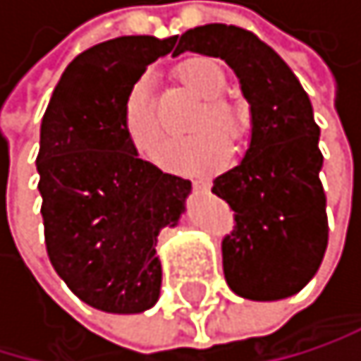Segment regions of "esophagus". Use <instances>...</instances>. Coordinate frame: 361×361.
<instances>
[{
	"label": "esophagus",
	"mask_w": 361,
	"mask_h": 361,
	"mask_svg": "<svg viewBox=\"0 0 361 361\" xmlns=\"http://www.w3.org/2000/svg\"><path fill=\"white\" fill-rule=\"evenodd\" d=\"M210 186H212V184H210V179H203V177H201V179H192V188H195V190L205 192V190H210Z\"/></svg>",
	"instance_id": "esophagus-1"
}]
</instances>
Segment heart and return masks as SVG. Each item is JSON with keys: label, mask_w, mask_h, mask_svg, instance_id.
Listing matches in <instances>:
<instances>
[{"label": "heart", "mask_w": 361, "mask_h": 361, "mask_svg": "<svg viewBox=\"0 0 361 361\" xmlns=\"http://www.w3.org/2000/svg\"><path fill=\"white\" fill-rule=\"evenodd\" d=\"M184 84L203 97V106L192 118L197 134L171 138L162 145L158 162L173 173H214L231 160V140H238L247 132V112L240 104L225 99L227 78L219 62L199 58L182 66ZM123 128L142 156H151L162 140V116L154 78L142 73L130 86L123 102Z\"/></svg>", "instance_id": "heart-1"}]
</instances>
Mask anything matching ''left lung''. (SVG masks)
Masks as SVG:
<instances>
[{
    "instance_id": "1",
    "label": "left lung",
    "mask_w": 361,
    "mask_h": 361,
    "mask_svg": "<svg viewBox=\"0 0 361 361\" xmlns=\"http://www.w3.org/2000/svg\"><path fill=\"white\" fill-rule=\"evenodd\" d=\"M184 51L221 58L251 108V140L238 166L214 179L235 227L223 240V273L235 295L279 301L297 295L321 267L329 227L321 184V128L290 66L243 27L207 23L182 34Z\"/></svg>"
}]
</instances>
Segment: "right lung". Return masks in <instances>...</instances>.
I'll return each instance as SVG.
<instances>
[{
  "instance_id": "right-lung-1",
  "label": "right lung",
  "mask_w": 361,
  "mask_h": 361,
  "mask_svg": "<svg viewBox=\"0 0 361 361\" xmlns=\"http://www.w3.org/2000/svg\"><path fill=\"white\" fill-rule=\"evenodd\" d=\"M177 36H118L80 54L40 123L36 171L47 255L94 310L140 314L160 297L162 227L186 210L190 182L142 160L123 128V102Z\"/></svg>"
}]
</instances>
